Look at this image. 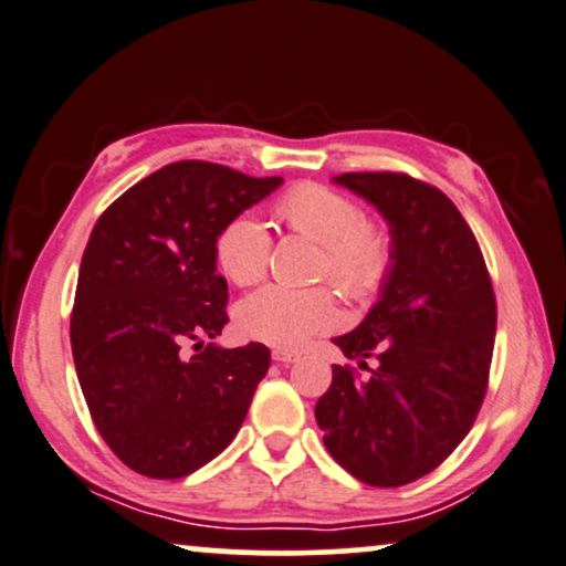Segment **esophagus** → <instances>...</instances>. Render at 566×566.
Listing matches in <instances>:
<instances>
[{
    "mask_svg": "<svg viewBox=\"0 0 566 566\" xmlns=\"http://www.w3.org/2000/svg\"><path fill=\"white\" fill-rule=\"evenodd\" d=\"M271 357H274V361H279V365H292V361L300 359V354L290 349H274L271 352Z\"/></svg>",
    "mask_w": 566,
    "mask_h": 566,
    "instance_id": "esophagus-1",
    "label": "esophagus"
}]
</instances>
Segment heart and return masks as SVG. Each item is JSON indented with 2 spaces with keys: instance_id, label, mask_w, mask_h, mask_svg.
I'll use <instances>...</instances> for the list:
<instances>
[{
  "instance_id": "heart-1",
  "label": "heart",
  "mask_w": 566,
  "mask_h": 566,
  "mask_svg": "<svg viewBox=\"0 0 566 566\" xmlns=\"http://www.w3.org/2000/svg\"><path fill=\"white\" fill-rule=\"evenodd\" d=\"M276 220L323 248V269L344 295L367 300L382 287L390 245L382 232L367 224L365 212L352 199L326 186L303 184L282 196ZM269 253V232L253 217H238L217 238V263L238 287H251L266 276ZM336 323L334 300L321 290L263 287L235 307L240 334L287 349H297Z\"/></svg>"
}]
</instances>
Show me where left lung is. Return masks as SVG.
Masks as SVG:
<instances>
[{
	"label": "left lung",
	"mask_w": 566,
	"mask_h": 566,
	"mask_svg": "<svg viewBox=\"0 0 566 566\" xmlns=\"http://www.w3.org/2000/svg\"><path fill=\"white\" fill-rule=\"evenodd\" d=\"M378 209L390 232V266L378 303L334 344L359 380L334 365L315 403L323 446L354 479L403 486L434 471L476 419L492 365L496 303L476 238L453 201L403 172L331 178Z\"/></svg>",
	"instance_id": "1"
}]
</instances>
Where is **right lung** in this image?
<instances>
[{"mask_svg": "<svg viewBox=\"0 0 566 566\" xmlns=\"http://www.w3.org/2000/svg\"><path fill=\"white\" fill-rule=\"evenodd\" d=\"M282 184L180 160L132 186L93 228L72 311L74 367L97 432L142 476L199 471L243 424L271 354L255 342L206 344L228 323L217 238Z\"/></svg>", "mask_w": 566, "mask_h": 566, "instance_id": "1", "label": "right lung"}]
</instances>
